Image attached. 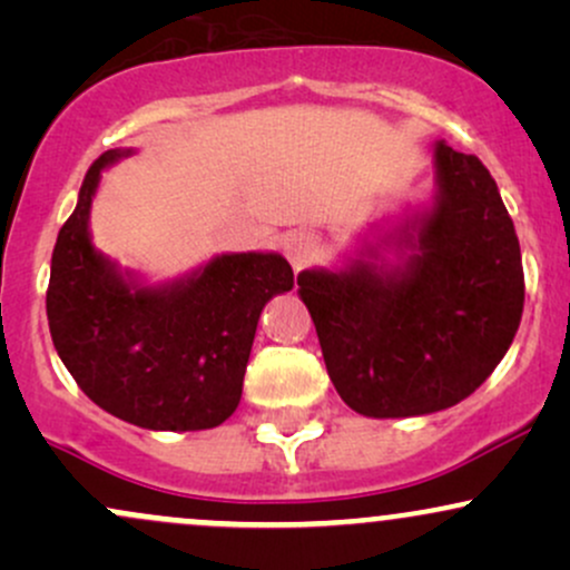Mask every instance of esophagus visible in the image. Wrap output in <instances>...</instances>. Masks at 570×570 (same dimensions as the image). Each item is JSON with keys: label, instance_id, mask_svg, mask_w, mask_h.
I'll list each match as a JSON object with an SVG mask.
<instances>
[{"label": "esophagus", "instance_id": "esophagus-1", "mask_svg": "<svg viewBox=\"0 0 570 570\" xmlns=\"http://www.w3.org/2000/svg\"><path fill=\"white\" fill-rule=\"evenodd\" d=\"M316 248H318L316 235L305 233V230L286 235V240H284V252H286V257H289L294 271H299V267H305L307 263H311L313 254H316Z\"/></svg>", "mask_w": 570, "mask_h": 570}]
</instances>
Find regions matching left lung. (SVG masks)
Masks as SVG:
<instances>
[{"instance_id": "obj_1", "label": "left lung", "mask_w": 570, "mask_h": 570, "mask_svg": "<svg viewBox=\"0 0 570 570\" xmlns=\"http://www.w3.org/2000/svg\"><path fill=\"white\" fill-rule=\"evenodd\" d=\"M434 187L335 267L297 276L330 381L367 417L453 407L499 367L525 303L520 240L480 158L431 144Z\"/></svg>"}]
</instances>
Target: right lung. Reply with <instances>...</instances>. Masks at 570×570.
<instances>
[{
	"label": "right lung",
	"instance_id": "obj_1",
	"mask_svg": "<svg viewBox=\"0 0 570 570\" xmlns=\"http://www.w3.org/2000/svg\"><path fill=\"white\" fill-rule=\"evenodd\" d=\"M104 153L58 233L48 324L63 367L90 402L149 431H203L225 423L263 307L294 286L278 252H225L176 278L147 281L96 248L90 208L101 171L134 155Z\"/></svg>",
	"mask_w": 570,
	"mask_h": 570
}]
</instances>
